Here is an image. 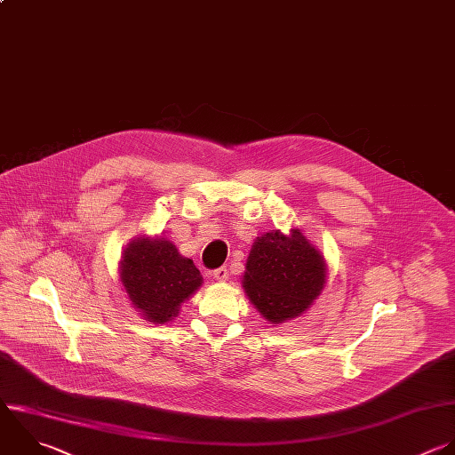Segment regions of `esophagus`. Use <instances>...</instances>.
I'll return each instance as SVG.
<instances>
[{
    "label": "esophagus",
    "mask_w": 455,
    "mask_h": 455,
    "mask_svg": "<svg viewBox=\"0 0 455 455\" xmlns=\"http://www.w3.org/2000/svg\"><path fill=\"white\" fill-rule=\"evenodd\" d=\"M212 277H213V279H217V281H220V283H224V281H228L229 272H228V268H226V267H220V268H217V270H213V272H212Z\"/></svg>",
    "instance_id": "esophagus-1"
}]
</instances>
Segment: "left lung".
<instances>
[{"instance_id":"8db88e82","label":"left lung","mask_w":455,"mask_h":455,"mask_svg":"<svg viewBox=\"0 0 455 455\" xmlns=\"http://www.w3.org/2000/svg\"><path fill=\"white\" fill-rule=\"evenodd\" d=\"M327 283L323 254L291 228L256 236L245 261L242 286L251 304L270 323L300 316Z\"/></svg>"}]
</instances>
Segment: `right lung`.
<instances>
[{"label":"right lung","instance_id":"add662e5","mask_svg":"<svg viewBox=\"0 0 455 455\" xmlns=\"http://www.w3.org/2000/svg\"><path fill=\"white\" fill-rule=\"evenodd\" d=\"M119 281L140 316L155 325L172 322L201 286L203 275L190 258L165 236L140 235L121 254Z\"/></svg>","mask_w":455,"mask_h":455}]
</instances>
